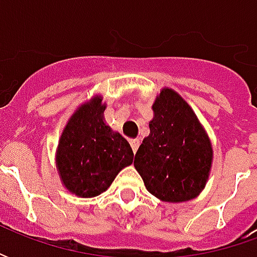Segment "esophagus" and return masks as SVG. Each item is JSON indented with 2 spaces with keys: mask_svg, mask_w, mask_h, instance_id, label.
Segmentation results:
<instances>
[{
  "mask_svg": "<svg viewBox=\"0 0 257 257\" xmlns=\"http://www.w3.org/2000/svg\"><path fill=\"white\" fill-rule=\"evenodd\" d=\"M130 144H132V149H133V152L136 153V152H137V149H139V146H140L139 139H132V140H130Z\"/></svg>",
  "mask_w": 257,
  "mask_h": 257,
  "instance_id": "1",
  "label": "esophagus"
}]
</instances>
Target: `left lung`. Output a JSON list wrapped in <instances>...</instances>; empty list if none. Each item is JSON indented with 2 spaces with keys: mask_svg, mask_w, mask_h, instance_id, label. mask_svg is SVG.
Segmentation results:
<instances>
[{
  "mask_svg": "<svg viewBox=\"0 0 257 257\" xmlns=\"http://www.w3.org/2000/svg\"><path fill=\"white\" fill-rule=\"evenodd\" d=\"M152 110L150 134L136 153L134 167L162 202L196 199L212 172L210 137L189 103L170 87L157 93Z\"/></svg>",
  "mask_w": 257,
  "mask_h": 257,
  "instance_id": "1",
  "label": "left lung"
}]
</instances>
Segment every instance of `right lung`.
<instances>
[{"mask_svg": "<svg viewBox=\"0 0 257 257\" xmlns=\"http://www.w3.org/2000/svg\"><path fill=\"white\" fill-rule=\"evenodd\" d=\"M105 108L103 95L94 94L70 115L58 140L57 172L67 192L78 197L101 194L133 163L128 142L105 123Z\"/></svg>", "mask_w": 257, "mask_h": 257, "instance_id": "obj_1", "label": "right lung"}]
</instances>
